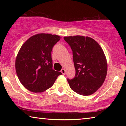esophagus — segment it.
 <instances>
[{"mask_svg": "<svg viewBox=\"0 0 126 126\" xmlns=\"http://www.w3.org/2000/svg\"><path fill=\"white\" fill-rule=\"evenodd\" d=\"M61 72L62 73L63 75H65V70L64 69H62L61 70Z\"/></svg>", "mask_w": 126, "mask_h": 126, "instance_id": "1", "label": "esophagus"}]
</instances>
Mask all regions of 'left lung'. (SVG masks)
Segmentation results:
<instances>
[{
  "mask_svg": "<svg viewBox=\"0 0 126 126\" xmlns=\"http://www.w3.org/2000/svg\"><path fill=\"white\" fill-rule=\"evenodd\" d=\"M73 52L75 77L68 79L69 87L76 93L89 95L103 84L107 72L106 57L94 39L82 35L64 37Z\"/></svg>",
  "mask_w": 126,
  "mask_h": 126,
  "instance_id": "left-lung-1",
  "label": "left lung"
}]
</instances>
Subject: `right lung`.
Listing matches in <instances>:
<instances>
[{"mask_svg":"<svg viewBox=\"0 0 126 126\" xmlns=\"http://www.w3.org/2000/svg\"><path fill=\"white\" fill-rule=\"evenodd\" d=\"M61 38L50 34L32 36L19 50L16 59V74L28 90L40 93L52 87L60 72L52 69V48Z\"/></svg>","mask_w":126,"mask_h":126,"instance_id":"obj_1","label":"right lung"}]
</instances>
